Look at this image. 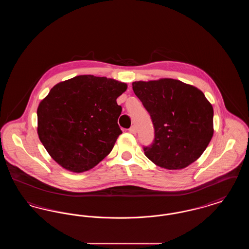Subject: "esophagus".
<instances>
[{
    "label": "esophagus",
    "mask_w": 249,
    "mask_h": 249,
    "mask_svg": "<svg viewBox=\"0 0 249 249\" xmlns=\"http://www.w3.org/2000/svg\"><path fill=\"white\" fill-rule=\"evenodd\" d=\"M129 131H130V133H132V134H135V133H136V128H135V126H131L130 129H129Z\"/></svg>",
    "instance_id": "obj_1"
}]
</instances>
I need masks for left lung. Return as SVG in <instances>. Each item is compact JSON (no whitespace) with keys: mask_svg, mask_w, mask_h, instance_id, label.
Masks as SVG:
<instances>
[{"mask_svg":"<svg viewBox=\"0 0 249 249\" xmlns=\"http://www.w3.org/2000/svg\"><path fill=\"white\" fill-rule=\"evenodd\" d=\"M132 89L154 126L153 142L143 146L145 156L168 170L197 160L213 133V107L201 90L172 78L136 81Z\"/></svg>","mask_w":249,"mask_h":249,"instance_id":"1","label":"left lung"}]
</instances>
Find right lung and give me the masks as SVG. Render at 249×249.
Segmentation results:
<instances>
[{"instance_id":"add662e5","label":"right lung","mask_w":249,"mask_h":249,"mask_svg":"<svg viewBox=\"0 0 249 249\" xmlns=\"http://www.w3.org/2000/svg\"><path fill=\"white\" fill-rule=\"evenodd\" d=\"M127 84L78 75L54 86L37 109L39 139L66 170L88 171L113 149L122 131L118 97Z\"/></svg>"}]
</instances>
